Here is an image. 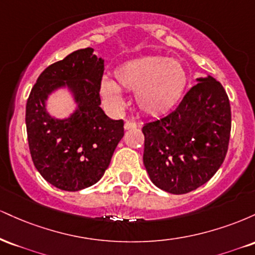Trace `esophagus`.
<instances>
[{"instance_id":"obj_1","label":"esophagus","mask_w":255,"mask_h":255,"mask_svg":"<svg viewBox=\"0 0 255 255\" xmlns=\"http://www.w3.org/2000/svg\"><path fill=\"white\" fill-rule=\"evenodd\" d=\"M136 124L131 121H126L125 122V129H131V128H135Z\"/></svg>"}]
</instances>
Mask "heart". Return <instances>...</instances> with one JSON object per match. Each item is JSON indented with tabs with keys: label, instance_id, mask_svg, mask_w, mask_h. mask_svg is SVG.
Returning <instances> with one entry per match:
<instances>
[{
	"label": "heart",
	"instance_id": "b5f03b06",
	"mask_svg": "<svg viewBox=\"0 0 255 255\" xmlns=\"http://www.w3.org/2000/svg\"><path fill=\"white\" fill-rule=\"evenodd\" d=\"M188 78L182 64L165 57H144L120 66L114 81L104 78L101 96L107 107L120 110L125 105L121 91L134 92L137 109L148 116L170 111L182 98Z\"/></svg>",
	"mask_w": 255,
	"mask_h": 255
}]
</instances>
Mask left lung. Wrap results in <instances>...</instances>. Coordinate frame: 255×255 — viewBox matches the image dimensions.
<instances>
[{"mask_svg":"<svg viewBox=\"0 0 255 255\" xmlns=\"http://www.w3.org/2000/svg\"><path fill=\"white\" fill-rule=\"evenodd\" d=\"M198 80L176 109L142 127L146 170L158 188L172 194H186L206 183L229 146V97L212 77Z\"/></svg>","mask_w":255,"mask_h":255,"instance_id":"obj_1","label":"left lung"}]
</instances>
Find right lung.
<instances>
[{
    "label": "right lung",
    "mask_w": 255,
    "mask_h": 255,
    "mask_svg": "<svg viewBox=\"0 0 255 255\" xmlns=\"http://www.w3.org/2000/svg\"><path fill=\"white\" fill-rule=\"evenodd\" d=\"M104 61L92 48L80 49L46 67L26 103L30 153L39 174L58 189L77 192L101 180L125 134L124 120H111L99 107ZM66 81L79 110L67 120L52 119L45 99Z\"/></svg>",
    "instance_id": "1"
}]
</instances>
